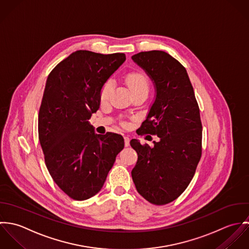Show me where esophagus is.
<instances>
[{
	"label": "esophagus",
	"mask_w": 249,
	"mask_h": 249,
	"mask_svg": "<svg viewBox=\"0 0 249 249\" xmlns=\"http://www.w3.org/2000/svg\"><path fill=\"white\" fill-rule=\"evenodd\" d=\"M124 142H125V146L128 147L130 145V139L128 137H124Z\"/></svg>",
	"instance_id": "esophagus-1"
}]
</instances>
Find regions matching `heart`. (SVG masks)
Masks as SVG:
<instances>
[{
	"label": "heart",
	"instance_id": "obj_1",
	"mask_svg": "<svg viewBox=\"0 0 249 249\" xmlns=\"http://www.w3.org/2000/svg\"><path fill=\"white\" fill-rule=\"evenodd\" d=\"M125 80H126V84H127L128 88L130 89V90L132 91L133 94H136V93L141 92V91L148 92V90H149L148 79H147L146 75L142 73V72H131V73L127 74ZM112 89H113V83L110 80L106 81L102 85L99 92V98L101 103L105 104V103H107L109 101ZM121 126L124 129H129L130 128V124L126 121H122Z\"/></svg>",
	"mask_w": 249,
	"mask_h": 249
}]
</instances>
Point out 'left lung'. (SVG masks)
<instances>
[{
  "label": "left lung",
  "instance_id": "left-lung-1",
  "mask_svg": "<svg viewBox=\"0 0 249 249\" xmlns=\"http://www.w3.org/2000/svg\"><path fill=\"white\" fill-rule=\"evenodd\" d=\"M156 86L157 95L139 135L158 137L154 145L132 140L138 153L132 178L138 193L155 205L178 198L193 180L202 155L198 104L186 68L163 51L132 56Z\"/></svg>",
  "mask_w": 249,
  "mask_h": 249
}]
</instances>
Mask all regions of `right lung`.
<instances>
[{
  "label": "right lung",
  "mask_w": 249,
  "mask_h": 249,
  "mask_svg": "<svg viewBox=\"0 0 249 249\" xmlns=\"http://www.w3.org/2000/svg\"><path fill=\"white\" fill-rule=\"evenodd\" d=\"M123 53H72L51 71L38 113V139L47 169L69 197L86 200L102 189L121 135H95L89 119L98 110L102 85L125 61Z\"/></svg>",
  "instance_id": "right-lung-1"
}]
</instances>
